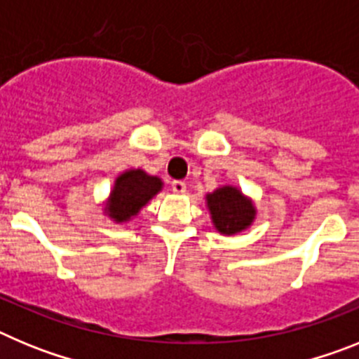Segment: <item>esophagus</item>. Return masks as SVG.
<instances>
[{
	"instance_id": "34e87169",
	"label": "esophagus",
	"mask_w": 359,
	"mask_h": 359,
	"mask_svg": "<svg viewBox=\"0 0 359 359\" xmlns=\"http://www.w3.org/2000/svg\"><path fill=\"white\" fill-rule=\"evenodd\" d=\"M170 187H172L174 194H185V192H187L185 182H180V180H176V182L170 183Z\"/></svg>"
}]
</instances>
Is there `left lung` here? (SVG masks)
Segmentation results:
<instances>
[{
    "label": "left lung",
    "mask_w": 359,
    "mask_h": 359,
    "mask_svg": "<svg viewBox=\"0 0 359 359\" xmlns=\"http://www.w3.org/2000/svg\"><path fill=\"white\" fill-rule=\"evenodd\" d=\"M207 207L215 230L223 236H233L252 226L257 214L252 199L230 185L219 187L207 194Z\"/></svg>",
    "instance_id": "left-lung-1"
}]
</instances>
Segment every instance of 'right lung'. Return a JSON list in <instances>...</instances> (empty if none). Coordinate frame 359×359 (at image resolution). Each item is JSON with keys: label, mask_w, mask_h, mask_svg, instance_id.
I'll use <instances>...</instances> for the list:
<instances>
[{"label": "right lung", "mask_w": 359, "mask_h": 359, "mask_svg": "<svg viewBox=\"0 0 359 359\" xmlns=\"http://www.w3.org/2000/svg\"><path fill=\"white\" fill-rule=\"evenodd\" d=\"M161 187L163 183L158 176L142 169L126 170L115 180L104 210L115 223H126L160 192Z\"/></svg>", "instance_id": "1"}]
</instances>
